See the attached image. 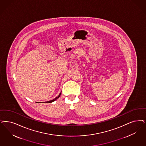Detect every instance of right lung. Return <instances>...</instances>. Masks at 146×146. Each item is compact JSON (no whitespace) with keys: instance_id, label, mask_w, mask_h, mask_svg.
<instances>
[{"instance_id":"right-lung-1","label":"right lung","mask_w":146,"mask_h":146,"mask_svg":"<svg viewBox=\"0 0 146 146\" xmlns=\"http://www.w3.org/2000/svg\"><path fill=\"white\" fill-rule=\"evenodd\" d=\"M61 95V93L59 94V95L58 96V97H56V98H55V99H53V100H52L48 101H46V102H47V103H51V102H53V101H54L56 100L59 97H60V96Z\"/></svg>"}]
</instances>
